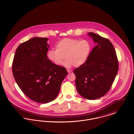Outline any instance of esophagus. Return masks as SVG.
Wrapping results in <instances>:
<instances>
[{"label": "esophagus", "mask_w": 134, "mask_h": 134, "mask_svg": "<svg viewBox=\"0 0 134 134\" xmlns=\"http://www.w3.org/2000/svg\"><path fill=\"white\" fill-rule=\"evenodd\" d=\"M67 70L68 71V72L69 73H71V72H72V70H69V69H67Z\"/></svg>", "instance_id": "1"}]
</instances>
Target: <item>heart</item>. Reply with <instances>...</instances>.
Instances as JSON below:
<instances>
[{"label":"heart","instance_id":"obj_1","mask_svg":"<svg viewBox=\"0 0 134 134\" xmlns=\"http://www.w3.org/2000/svg\"><path fill=\"white\" fill-rule=\"evenodd\" d=\"M90 51L91 45L86 40L66 38L57 43L55 50L49 49L47 55L56 65H61L65 58L66 67H79L86 62Z\"/></svg>","mask_w":134,"mask_h":134}]
</instances>
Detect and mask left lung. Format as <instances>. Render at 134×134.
<instances>
[{"label":"left lung","instance_id":"obj_1","mask_svg":"<svg viewBox=\"0 0 134 134\" xmlns=\"http://www.w3.org/2000/svg\"><path fill=\"white\" fill-rule=\"evenodd\" d=\"M96 43L86 62L74 70L77 92L88 100L99 99L110 89L116 76L118 62L116 52L109 40L90 32Z\"/></svg>","mask_w":134,"mask_h":134}]
</instances>
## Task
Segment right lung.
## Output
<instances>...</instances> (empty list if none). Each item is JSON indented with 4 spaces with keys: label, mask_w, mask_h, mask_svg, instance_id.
<instances>
[{
    "label": "right lung",
    "mask_w": 134,
    "mask_h": 134,
    "mask_svg": "<svg viewBox=\"0 0 134 134\" xmlns=\"http://www.w3.org/2000/svg\"><path fill=\"white\" fill-rule=\"evenodd\" d=\"M47 38L33 37L20 44L12 64L14 77L24 94L34 102L55 100L68 72L47 59Z\"/></svg>",
    "instance_id": "right-lung-1"
}]
</instances>
